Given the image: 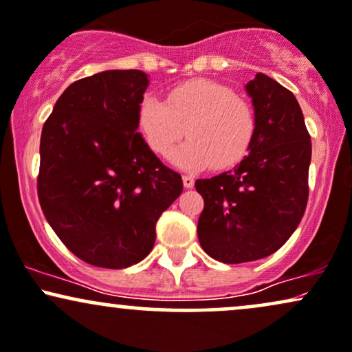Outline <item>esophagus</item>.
Wrapping results in <instances>:
<instances>
[{"mask_svg": "<svg viewBox=\"0 0 352 352\" xmlns=\"http://www.w3.org/2000/svg\"><path fill=\"white\" fill-rule=\"evenodd\" d=\"M182 180H184V187H185V188H193V185H195V179H193V177L184 175V177H182Z\"/></svg>", "mask_w": 352, "mask_h": 352, "instance_id": "34e87169", "label": "esophagus"}]
</instances>
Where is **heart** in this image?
Instances as JSON below:
<instances>
[{"instance_id": "1", "label": "heart", "mask_w": 352, "mask_h": 352, "mask_svg": "<svg viewBox=\"0 0 352 352\" xmlns=\"http://www.w3.org/2000/svg\"><path fill=\"white\" fill-rule=\"evenodd\" d=\"M138 122L159 155H167L187 131L190 139L173 152L172 160L188 170L232 167L249 151L256 133L251 104L210 80L179 85L165 101L146 96L139 104Z\"/></svg>"}]
</instances>
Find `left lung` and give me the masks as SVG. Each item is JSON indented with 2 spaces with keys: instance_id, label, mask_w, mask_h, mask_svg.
Segmentation results:
<instances>
[{
  "instance_id": "left-lung-1",
  "label": "left lung",
  "mask_w": 352,
  "mask_h": 352,
  "mask_svg": "<svg viewBox=\"0 0 352 352\" xmlns=\"http://www.w3.org/2000/svg\"><path fill=\"white\" fill-rule=\"evenodd\" d=\"M256 114L249 154L230 172L195 182L205 200L198 219L203 251L224 264L267 257L302 221L311 141L294 93L264 74L245 85Z\"/></svg>"
}]
</instances>
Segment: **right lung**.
<instances>
[{
	"label": "right lung",
	"instance_id": "add662e5",
	"mask_svg": "<svg viewBox=\"0 0 352 352\" xmlns=\"http://www.w3.org/2000/svg\"><path fill=\"white\" fill-rule=\"evenodd\" d=\"M149 78L107 70L62 93L41 135L37 195L55 234L75 256L104 269L152 251L155 223L184 190L138 133Z\"/></svg>",
	"mask_w": 352,
	"mask_h": 352
}]
</instances>
